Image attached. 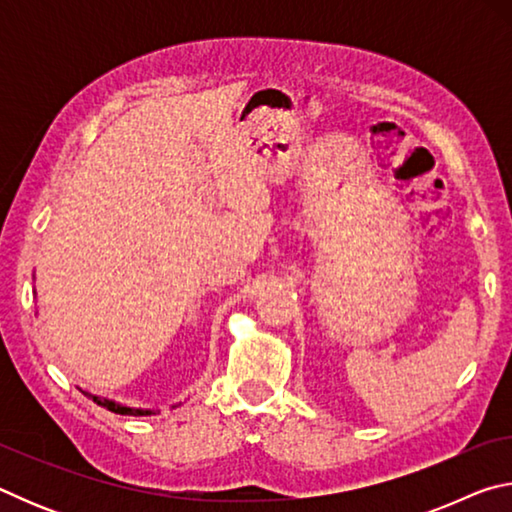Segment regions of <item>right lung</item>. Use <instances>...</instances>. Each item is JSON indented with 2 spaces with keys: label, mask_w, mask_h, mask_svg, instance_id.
Here are the masks:
<instances>
[{
  "label": "right lung",
  "mask_w": 512,
  "mask_h": 512,
  "mask_svg": "<svg viewBox=\"0 0 512 512\" xmlns=\"http://www.w3.org/2000/svg\"><path fill=\"white\" fill-rule=\"evenodd\" d=\"M85 393V391H83ZM85 395H90V393H85ZM94 402H97L99 406H103V409H108V411H112V413H119V415H151L153 411L151 409H131V406H121V404H117V402H112V400H106V397H97V395H90Z\"/></svg>",
  "instance_id": "1"
}]
</instances>
